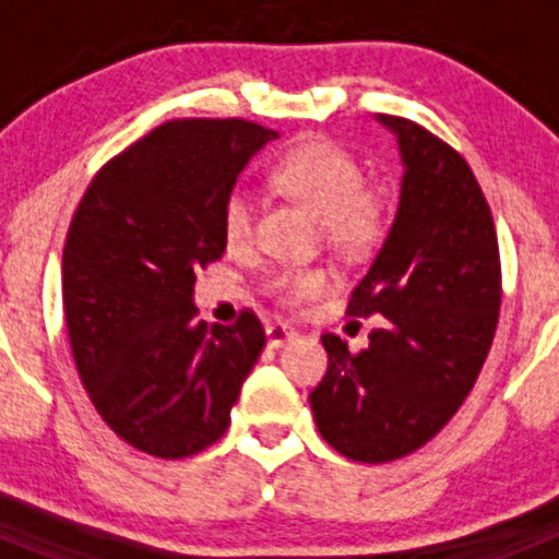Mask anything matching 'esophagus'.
<instances>
[{
  "label": "esophagus",
  "instance_id": "34e87169",
  "mask_svg": "<svg viewBox=\"0 0 559 559\" xmlns=\"http://www.w3.org/2000/svg\"><path fill=\"white\" fill-rule=\"evenodd\" d=\"M296 335L294 328H288L285 322H269L265 324V338H269V347H283L285 341H290Z\"/></svg>",
  "mask_w": 559,
  "mask_h": 559
}]
</instances>
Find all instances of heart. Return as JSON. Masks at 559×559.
<instances>
[{
  "label": "heart",
  "instance_id": "1",
  "mask_svg": "<svg viewBox=\"0 0 559 559\" xmlns=\"http://www.w3.org/2000/svg\"><path fill=\"white\" fill-rule=\"evenodd\" d=\"M271 179L283 192L319 215L330 246L360 254L383 231V204L367 187V173L347 147L330 140H308L276 159ZM257 201L246 185H235L221 206V229L229 249H240L254 235ZM330 274L319 265H290L269 276V290L283 302H302L322 294Z\"/></svg>",
  "mask_w": 559,
  "mask_h": 559
}]
</instances>
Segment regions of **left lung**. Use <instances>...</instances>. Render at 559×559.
<instances>
[{
    "label": "left lung",
    "mask_w": 559,
    "mask_h": 559,
    "mask_svg": "<svg viewBox=\"0 0 559 559\" xmlns=\"http://www.w3.org/2000/svg\"><path fill=\"white\" fill-rule=\"evenodd\" d=\"M397 133V218L347 316H383L369 347L324 333L328 372L310 392L316 428L355 462L380 464L423 448L459 412L481 372L501 310L492 212L456 147L419 122L378 114Z\"/></svg>",
    "instance_id": "obj_1"
}]
</instances>
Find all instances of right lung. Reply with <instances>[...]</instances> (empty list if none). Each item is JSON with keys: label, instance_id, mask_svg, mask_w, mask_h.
I'll use <instances>...</instances> for the list:
<instances>
[{"label": "right lung", "instance_id": "obj_1", "mask_svg": "<svg viewBox=\"0 0 559 559\" xmlns=\"http://www.w3.org/2000/svg\"><path fill=\"white\" fill-rule=\"evenodd\" d=\"M274 136L243 117L162 122L97 170L69 224L72 358L97 414L136 451L185 459L218 442L263 353L251 310L206 328L192 285L226 249V192Z\"/></svg>", "mask_w": 559, "mask_h": 559}]
</instances>
